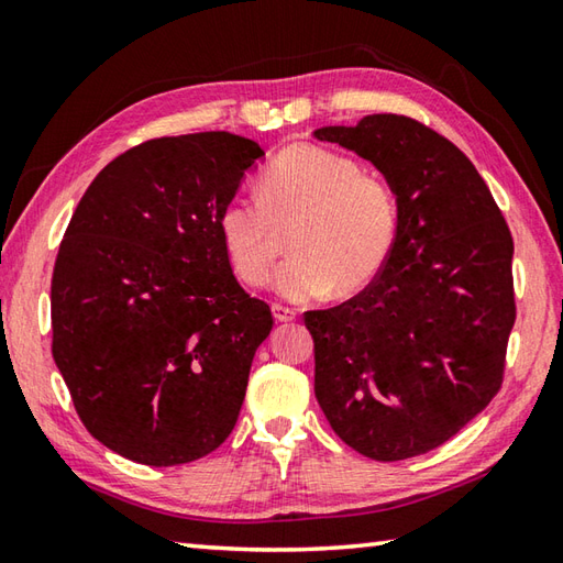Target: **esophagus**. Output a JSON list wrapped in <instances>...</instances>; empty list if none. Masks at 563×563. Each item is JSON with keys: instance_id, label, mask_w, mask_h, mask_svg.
<instances>
[{"instance_id": "34e87169", "label": "esophagus", "mask_w": 563, "mask_h": 563, "mask_svg": "<svg viewBox=\"0 0 563 563\" xmlns=\"http://www.w3.org/2000/svg\"><path fill=\"white\" fill-rule=\"evenodd\" d=\"M273 317H275V321H292L297 317V312L292 307H285V305L275 302L273 305Z\"/></svg>"}]
</instances>
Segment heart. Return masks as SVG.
Instances as JSON below:
<instances>
[{
    "label": "heart",
    "instance_id": "1",
    "mask_svg": "<svg viewBox=\"0 0 563 563\" xmlns=\"http://www.w3.org/2000/svg\"><path fill=\"white\" fill-rule=\"evenodd\" d=\"M256 196L222 206L218 230L227 261L249 288H263L280 258L278 230L292 258L275 288L302 302L353 295L387 266L401 230L399 194L387 176L363 172L351 154L297 142L263 166Z\"/></svg>",
    "mask_w": 563,
    "mask_h": 563
}]
</instances>
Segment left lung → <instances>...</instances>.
Returning a JSON list of instances; mask_svg holds the SVG:
<instances>
[{"instance_id": "left-lung-1", "label": "left lung", "mask_w": 563, "mask_h": 563, "mask_svg": "<svg viewBox=\"0 0 563 563\" xmlns=\"http://www.w3.org/2000/svg\"><path fill=\"white\" fill-rule=\"evenodd\" d=\"M314 135L373 162L401 202L377 278L305 312L317 401L355 452L409 460L457 435L504 385L518 314L512 234L474 164L433 128L375 113Z\"/></svg>"}]
</instances>
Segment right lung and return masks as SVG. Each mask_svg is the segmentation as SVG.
I'll return each instance as SVG.
<instances>
[{
	"label": "right lung",
	"mask_w": 563,
	"mask_h": 563,
	"mask_svg": "<svg viewBox=\"0 0 563 563\" xmlns=\"http://www.w3.org/2000/svg\"><path fill=\"white\" fill-rule=\"evenodd\" d=\"M263 157L224 130L130 147L93 178L59 244L53 357L84 428L174 466L230 438L271 307L236 283L218 218Z\"/></svg>",
	"instance_id": "right-lung-1"
}]
</instances>
